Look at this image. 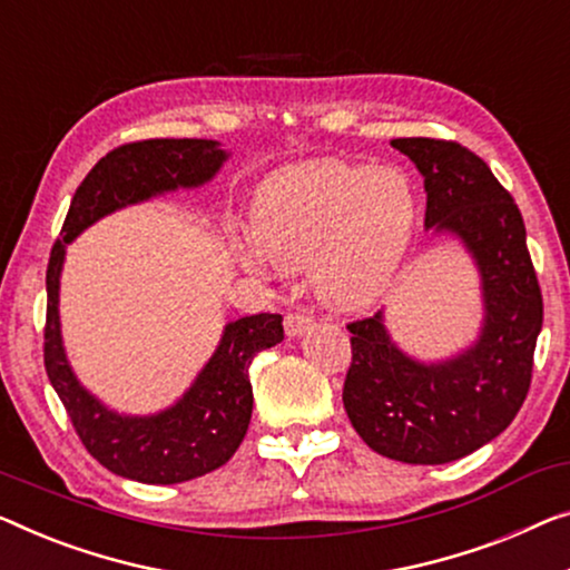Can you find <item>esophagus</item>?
Returning a JSON list of instances; mask_svg holds the SVG:
<instances>
[{
	"label": "esophagus",
	"instance_id": "obj_1",
	"mask_svg": "<svg viewBox=\"0 0 570 570\" xmlns=\"http://www.w3.org/2000/svg\"><path fill=\"white\" fill-rule=\"evenodd\" d=\"M312 317L309 314H304V312H288L286 317H284V330H286V335L288 337H296V335H302V333H307V330L312 327Z\"/></svg>",
	"mask_w": 570,
	"mask_h": 570
}]
</instances>
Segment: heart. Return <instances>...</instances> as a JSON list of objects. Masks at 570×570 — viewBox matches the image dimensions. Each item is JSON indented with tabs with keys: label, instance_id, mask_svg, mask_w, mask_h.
Here are the masks:
<instances>
[{
	"label": "heart",
	"instance_id": "heart-1",
	"mask_svg": "<svg viewBox=\"0 0 570 570\" xmlns=\"http://www.w3.org/2000/svg\"><path fill=\"white\" fill-rule=\"evenodd\" d=\"M417 223V194L399 168L317 160L288 166L261 186L253 230L237 256L261 274L309 261L322 302L363 307L396 274Z\"/></svg>",
	"mask_w": 570,
	"mask_h": 570
}]
</instances>
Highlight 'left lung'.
<instances>
[{
    "instance_id": "obj_1",
    "label": "left lung",
    "mask_w": 570,
    "mask_h": 570,
    "mask_svg": "<svg viewBox=\"0 0 570 570\" xmlns=\"http://www.w3.org/2000/svg\"><path fill=\"white\" fill-rule=\"evenodd\" d=\"M424 176V225L463 240L483 284V327L469 351L420 363L392 343L381 312L347 322L351 368L343 404L376 453L438 465L473 453L517 417L532 381L542 292L522 212L491 168L455 140L396 138Z\"/></svg>"
}]
</instances>
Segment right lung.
Segmentation results:
<instances>
[{"mask_svg":"<svg viewBox=\"0 0 570 570\" xmlns=\"http://www.w3.org/2000/svg\"><path fill=\"white\" fill-rule=\"evenodd\" d=\"M225 150L215 140L153 138L109 150L76 189L61 237L50 248L46 271L48 307L42 330L46 373L61 399L76 435L107 471L140 483H181L225 465L240 448L253 412L248 368L266 347L284 340L282 314H250L225 327L207 366L171 410L153 417H122L99 404L68 368L58 325V278L66 243L109 212L199 186L219 171Z\"/></svg>","mask_w":570,"mask_h":570,"instance_id":"add662e5","label":"right lung"}]
</instances>
